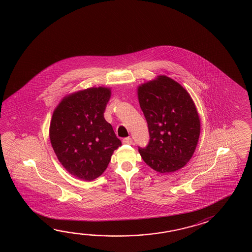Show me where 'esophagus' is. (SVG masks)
<instances>
[{
  "mask_svg": "<svg viewBox=\"0 0 252 252\" xmlns=\"http://www.w3.org/2000/svg\"><path fill=\"white\" fill-rule=\"evenodd\" d=\"M123 144H133V139L131 138V137H126V138H124Z\"/></svg>",
  "mask_w": 252,
  "mask_h": 252,
  "instance_id": "34e87169",
  "label": "esophagus"
}]
</instances>
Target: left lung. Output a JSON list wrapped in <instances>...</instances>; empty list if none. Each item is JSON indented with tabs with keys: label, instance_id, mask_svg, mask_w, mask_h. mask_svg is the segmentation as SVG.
<instances>
[{
	"label": "left lung",
	"instance_id": "left-lung-1",
	"mask_svg": "<svg viewBox=\"0 0 252 252\" xmlns=\"http://www.w3.org/2000/svg\"><path fill=\"white\" fill-rule=\"evenodd\" d=\"M140 107L148 125L150 139L138 146L144 162L159 173L184 167L195 152L200 120L189 94L167 76L138 88Z\"/></svg>",
	"mask_w": 252,
	"mask_h": 252
}]
</instances>
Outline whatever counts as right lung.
Here are the masks:
<instances>
[{
    "instance_id": "obj_1",
    "label": "right lung",
    "mask_w": 252,
    "mask_h": 252,
    "mask_svg": "<svg viewBox=\"0 0 252 252\" xmlns=\"http://www.w3.org/2000/svg\"><path fill=\"white\" fill-rule=\"evenodd\" d=\"M109 98V89L90 88L63 98L53 114L52 147L65 170L81 180L102 174L122 144L104 118Z\"/></svg>"
}]
</instances>
